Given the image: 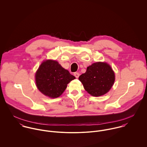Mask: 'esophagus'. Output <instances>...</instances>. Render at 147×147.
<instances>
[{"label":"esophagus","instance_id":"1","mask_svg":"<svg viewBox=\"0 0 147 147\" xmlns=\"http://www.w3.org/2000/svg\"><path fill=\"white\" fill-rule=\"evenodd\" d=\"M74 76L76 78H78L79 76V74L78 72H75L74 73Z\"/></svg>","mask_w":147,"mask_h":147}]
</instances>
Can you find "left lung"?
I'll return each instance as SVG.
<instances>
[{"label":"left lung","instance_id":"left-lung-1","mask_svg":"<svg viewBox=\"0 0 147 147\" xmlns=\"http://www.w3.org/2000/svg\"><path fill=\"white\" fill-rule=\"evenodd\" d=\"M79 79L89 94L98 97L104 95L111 88L115 81V74L109 64L98 62L88 67Z\"/></svg>","mask_w":147,"mask_h":147}]
</instances>
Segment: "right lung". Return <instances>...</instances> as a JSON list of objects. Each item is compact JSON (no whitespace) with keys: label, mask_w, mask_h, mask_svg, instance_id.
Wrapping results in <instances>:
<instances>
[{"label":"right lung","mask_w":147,"mask_h":147,"mask_svg":"<svg viewBox=\"0 0 147 147\" xmlns=\"http://www.w3.org/2000/svg\"><path fill=\"white\" fill-rule=\"evenodd\" d=\"M35 79L37 87L42 94L50 98H57L75 77L57 61L46 60L37 69Z\"/></svg>","instance_id":"add662e5"}]
</instances>
